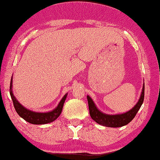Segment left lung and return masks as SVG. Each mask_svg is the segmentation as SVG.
<instances>
[{
    "label": "left lung",
    "mask_w": 160,
    "mask_h": 160,
    "mask_svg": "<svg viewBox=\"0 0 160 160\" xmlns=\"http://www.w3.org/2000/svg\"><path fill=\"white\" fill-rule=\"evenodd\" d=\"M87 98L88 102L89 113H90L92 118L95 122L101 125H103V126H107V127H122V126L129 124L134 118L138 110L141 108L144 98V83L143 85L142 92H141V98L139 99L138 102L136 104V106L132 110L126 112L125 114H116V115H109V114H103L97 109L89 95H88Z\"/></svg>",
    "instance_id": "obj_1"
}]
</instances>
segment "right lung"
<instances>
[{"mask_svg": "<svg viewBox=\"0 0 160 160\" xmlns=\"http://www.w3.org/2000/svg\"><path fill=\"white\" fill-rule=\"evenodd\" d=\"M10 95H11V98L12 99L15 110L22 118H23L29 123L34 124V125H42V124L50 123L59 117L62 111V108H63L64 102H65V98H66L67 94L64 95V97L62 98L61 102H59L56 109H54L53 111L47 112V113L33 112L23 107L16 100V98L13 95L12 91V80L11 83H10Z\"/></svg>", "mask_w": 160, "mask_h": 160, "instance_id": "obj_1", "label": "right lung"}]
</instances>
